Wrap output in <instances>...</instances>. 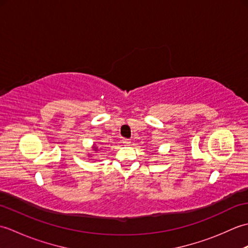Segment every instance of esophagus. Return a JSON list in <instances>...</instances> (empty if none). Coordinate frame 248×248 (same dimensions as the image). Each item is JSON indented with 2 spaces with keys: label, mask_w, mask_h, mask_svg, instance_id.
Masks as SVG:
<instances>
[{
  "label": "esophagus",
  "mask_w": 248,
  "mask_h": 248,
  "mask_svg": "<svg viewBox=\"0 0 248 248\" xmlns=\"http://www.w3.org/2000/svg\"><path fill=\"white\" fill-rule=\"evenodd\" d=\"M123 143H124V145H129V144H130V140H129V139H124V140H123Z\"/></svg>",
  "instance_id": "1"
}]
</instances>
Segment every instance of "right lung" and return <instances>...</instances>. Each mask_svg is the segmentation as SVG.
Wrapping results in <instances>:
<instances>
[{"label": "right lung", "mask_w": 248, "mask_h": 248, "mask_svg": "<svg viewBox=\"0 0 248 248\" xmlns=\"http://www.w3.org/2000/svg\"><path fill=\"white\" fill-rule=\"evenodd\" d=\"M93 148L94 150H97V146H93Z\"/></svg>", "instance_id": "add662e5"}]
</instances>
